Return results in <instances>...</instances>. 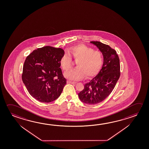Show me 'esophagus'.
Instances as JSON below:
<instances>
[{
  "mask_svg": "<svg viewBox=\"0 0 149 149\" xmlns=\"http://www.w3.org/2000/svg\"><path fill=\"white\" fill-rule=\"evenodd\" d=\"M67 83L68 84H75V82H74V81H67Z\"/></svg>",
  "mask_w": 149,
  "mask_h": 149,
  "instance_id": "esophagus-1",
  "label": "esophagus"
}]
</instances>
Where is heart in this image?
<instances>
[{
    "mask_svg": "<svg viewBox=\"0 0 149 149\" xmlns=\"http://www.w3.org/2000/svg\"><path fill=\"white\" fill-rule=\"evenodd\" d=\"M68 53L77 61L76 68L67 71L64 76L72 81L81 80L85 76L89 77L97 73L103 62L102 53L94 50L84 45H75L70 48ZM61 65L64 71H67L72 65V58L68 54H65L61 59Z\"/></svg>",
    "mask_w": 149,
    "mask_h": 149,
    "instance_id": "b5f03b06",
    "label": "heart"
}]
</instances>
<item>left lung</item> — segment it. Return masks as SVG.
<instances>
[{"instance_id": "obj_1", "label": "left lung", "mask_w": 149, "mask_h": 149, "mask_svg": "<svg viewBox=\"0 0 149 149\" xmlns=\"http://www.w3.org/2000/svg\"><path fill=\"white\" fill-rule=\"evenodd\" d=\"M96 45L104 56L102 69L94 78L84 85V88L78 93L81 101L95 104L102 102L109 95L120 77V60L117 52L99 41H91Z\"/></svg>"}]
</instances>
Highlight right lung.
<instances>
[{"mask_svg": "<svg viewBox=\"0 0 149 149\" xmlns=\"http://www.w3.org/2000/svg\"><path fill=\"white\" fill-rule=\"evenodd\" d=\"M64 55L61 48L46 46L34 50L26 57L22 79L29 94L37 100L50 102L60 96L66 84L60 68Z\"/></svg>", "mask_w": 149, "mask_h": 149, "instance_id": "add662e5", "label": "right lung"}]
</instances>
